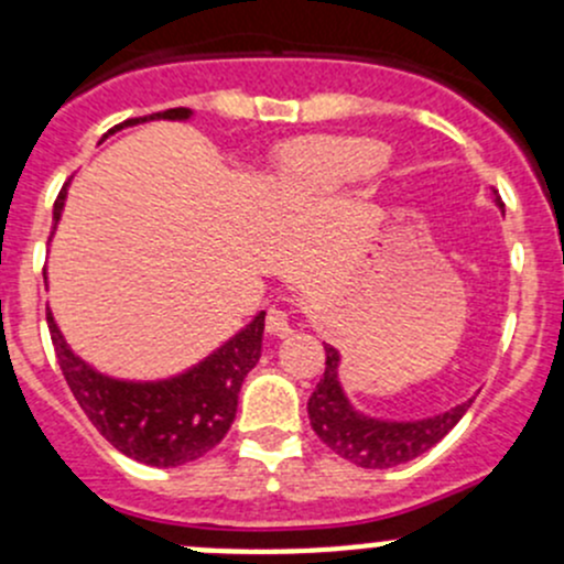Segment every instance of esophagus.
<instances>
[{"mask_svg": "<svg viewBox=\"0 0 564 564\" xmlns=\"http://www.w3.org/2000/svg\"><path fill=\"white\" fill-rule=\"evenodd\" d=\"M267 333L275 335V338H286L292 333V311L272 305L270 314H267Z\"/></svg>", "mask_w": 564, "mask_h": 564, "instance_id": "obj_1", "label": "esophagus"}]
</instances>
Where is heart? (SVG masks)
<instances>
[{
  "label": "heart",
  "mask_w": 564,
  "mask_h": 564,
  "mask_svg": "<svg viewBox=\"0 0 564 564\" xmlns=\"http://www.w3.org/2000/svg\"><path fill=\"white\" fill-rule=\"evenodd\" d=\"M388 161V147L371 135H316L289 147L278 182L292 202H316L371 180Z\"/></svg>",
  "instance_id": "1"
}]
</instances>
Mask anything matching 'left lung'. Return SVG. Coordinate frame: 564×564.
<instances>
[{
    "label": "left lung",
    "instance_id": "left-lung-1",
    "mask_svg": "<svg viewBox=\"0 0 564 564\" xmlns=\"http://www.w3.org/2000/svg\"><path fill=\"white\" fill-rule=\"evenodd\" d=\"M502 207V202L497 198ZM324 377L318 379L314 395L308 398V417L316 436L338 453L340 458L362 469H390L429 453L436 442L445 440L475 398L423 420H382L357 412L338 379L340 355L333 346H324Z\"/></svg>",
    "mask_w": 564,
    "mask_h": 564
}]
</instances>
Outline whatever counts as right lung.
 <instances>
[{"mask_svg": "<svg viewBox=\"0 0 564 564\" xmlns=\"http://www.w3.org/2000/svg\"><path fill=\"white\" fill-rule=\"evenodd\" d=\"M191 117V108H169L144 119H128L108 130L104 139L128 124L150 122V119L185 122ZM65 198L67 185L54 202V229L65 209ZM45 318L67 388L73 390L78 406L93 420L95 429L128 458L163 469L191 464L224 440L235 423L242 382L261 357V335H264V311H259L240 333L231 335L213 355L198 360L187 371L155 382H130V379L106 377L98 368L84 362L62 338L51 311Z\"/></svg>", "mask_w": 564, "mask_h": 564, "instance_id": "obj_1", "label": "right lung"}]
</instances>
